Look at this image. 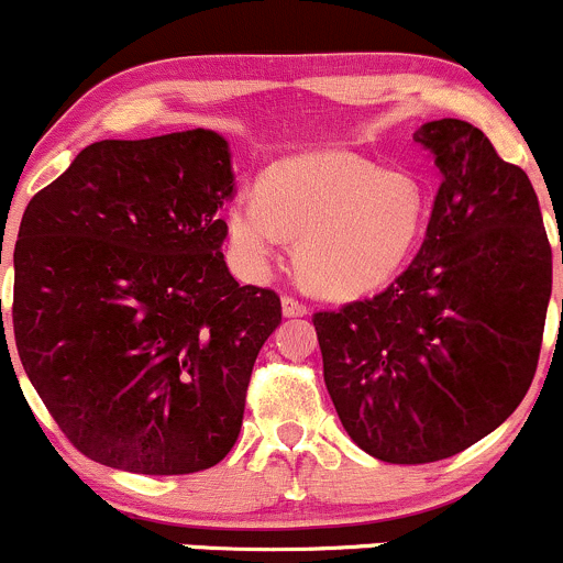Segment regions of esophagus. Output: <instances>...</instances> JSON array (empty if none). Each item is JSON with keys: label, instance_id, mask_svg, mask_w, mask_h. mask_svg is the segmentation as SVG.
<instances>
[{"label": "esophagus", "instance_id": "1", "mask_svg": "<svg viewBox=\"0 0 563 563\" xmlns=\"http://www.w3.org/2000/svg\"><path fill=\"white\" fill-rule=\"evenodd\" d=\"M306 311H309V309H306L300 300H295L292 295H284V298H282V314L284 317H303Z\"/></svg>", "mask_w": 563, "mask_h": 563}]
</instances>
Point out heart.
<instances>
[{"instance_id":"obj_1","label":"heart","mask_w":563,"mask_h":563,"mask_svg":"<svg viewBox=\"0 0 563 563\" xmlns=\"http://www.w3.org/2000/svg\"><path fill=\"white\" fill-rule=\"evenodd\" d=\"M430 216L432 199L413 172L331 150L271 166L260 197L232 199L227 238L252 279L268 276L284 243L298 241L295 263L317 292L358 298L402 274Z\"/></svg>"}]
</instances>
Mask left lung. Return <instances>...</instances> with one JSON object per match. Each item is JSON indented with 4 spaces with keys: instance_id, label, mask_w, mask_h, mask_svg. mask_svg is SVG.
<instances>
[{
    "instance_id": "8db88e82",
    "label": "left lung",
    "mask_w": 563,
    "mask_h": 563,
    "mask_svg": "<svg viewBox=\"0 0 563 563\" xmlns=\"http://www.w3.org/2000/svg\"><path fill=\"white\" fill-rule=\"evenodd\" d=\"M413 139L441 172L419 254L375 298L314 314L339 421L394 465L454 457L515 413L553 289L526 172L465 120L424 122Z\"/></svg>"
}]
</instances>
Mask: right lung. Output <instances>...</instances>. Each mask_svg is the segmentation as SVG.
<instances>
[{
  "label": "right lung",
  "instance_id": "right-lung-1",
  "mask_svg": "<svg viewBox=\"0 0 563 563\" xmlns=\"http://www.w3.org/2000/svg\"><path fill=\"white\" fill-rule=\"evenodd\" d=\"M232 197L230 142L194 128L95 142L26 205L15 347L59 430L95 463L177 476L235 446L282 303L227 268L219 210Z\"/></svg>",
  "mask_w": 563,
  "mask_h": 563
}]
</instances>
